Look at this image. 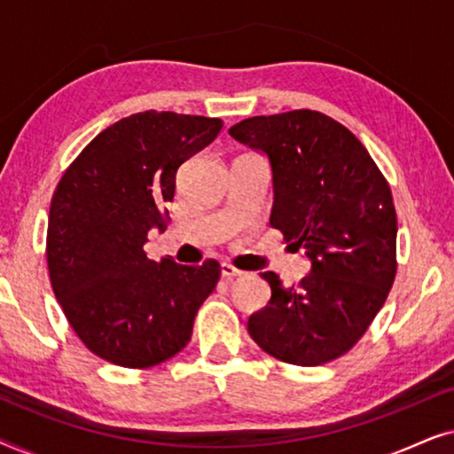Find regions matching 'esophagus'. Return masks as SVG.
Listing matches in <instances>:
<instances>
[{"label": "esophagus", "instance_id": "34e87169", "mask_svg": "<svg viewBox=\"0 0 454 454\" xmlns=\"http://www.w3.org/2000/svg\"><path fill=\"white\" fill-rule=\"evenodd\" d=\"M221 275H223V278H227V281H233V278H238V277L244 275V270L235 269V266L229 264V262H223L221 264Z\"/></svg>", "mask_w": 454, "mask_h": 454}]
</instances>
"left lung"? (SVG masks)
<instances>
[{
    "mask_svg": "<svg viewBox=\"0 0 454 454\" xmlns=\"http://www.w3.org/2000/svg\"><path fill=\"white\" fill-rule=\"evenodd\" d=\"M272 169L270 227L312 262L300 287L262 272L270 301L247 320L269 356L322 365L351 349L380 312L396 275V213L365 146L320 111L258 115L229 129Z\"/></svg>",
    "mask_w": 454,
    "mask_h": 454,
    "instance_id": "1",
    "label": "left lung"
}]
</instances>
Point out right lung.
Masks as SVG:
<instances>
[{
  "label": "right lung",
  "mask_w": 454,
  "mask_h": 454,
  "mask_svg": "<svg viewBox=\"0 0 454 454\" xmlns=\"http://www.w3.org/2000/svg\"><path fill=\"white\" fill-rule=\"evenodd\" d=\"M219 117L142 111L103 129L53 192L47 269L80 340L105 362L153 368L188 345L198 308L221 277L216 260L146 258L163 231L179 165L208 146Z\"/></svg>",
  "instance_id": "add662e5"
}]
</instances>
